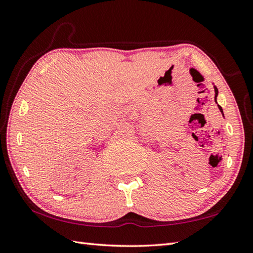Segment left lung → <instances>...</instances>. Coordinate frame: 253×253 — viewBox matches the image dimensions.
Listing matches in <instances>:
<instances>
[{
    "instance_id": "left-lung-1",
    "label": "left lung",
    "mask_w": 253,
    "mask_h": 253,
    "mask_svg": "<svg viewBox=\"0 0 253 253\" xmlns=\"http://www.w3.org/2000/svg\"><path fill=\"white\" fill-rule=\"evenodd\" d=\"M214 87V93H215V95H214V102L217 103V96H218V88L215 86H213ZM218 107H219V109H220V112L222 113V115H223V111H222V108H221V106H220V105H218Z\"/></svg>"
}]
</instances>
